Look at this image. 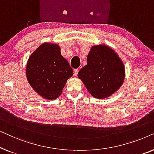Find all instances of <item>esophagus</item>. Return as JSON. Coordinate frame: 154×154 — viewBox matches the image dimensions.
<instances>
[{
	"instance_id": "1",
	"label": "esophagus",
	"mask_w": 154,
	"mask_h": 154,
	"mask_svg": "<svg viewBox=\"0 0 154 154\" xmlns=\"http://www.w3.org/2000/svg\"><path fill=\"white\" fill-rule=\"evenodd\" d=\"M78 73H79V70H78L77 69H73V74H74L75 76H76V75H78Z\"/></svg>"
}]
</instances>
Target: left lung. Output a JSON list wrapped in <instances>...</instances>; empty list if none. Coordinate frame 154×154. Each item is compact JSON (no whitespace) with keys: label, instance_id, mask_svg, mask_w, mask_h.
<instances>
[{"label":"left lung","instance_id":"1","mask_svg":"<svg viewBox=\"0 0 154 154\" xmlns=\"http://www.w3.org/2000/svg\"><path fill=\"white\" fill-rule=\"evenodd\" d=\"M87 62L78 76L92 96L104 99L119 89L125 78V68L112 49L104 45L93 46Z\"/></svg>","mask_w":154,"mask_h":154}]
</instances>
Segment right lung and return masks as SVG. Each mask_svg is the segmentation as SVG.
Listing matches in <instances>:
<instances>
[{
    "label": "right lung",
    "instance_id": "right-lung-1",
    "mask_svg": "<svg viewBox=\"0 0 154 154\" xmlns=\"http://www.w3.org/2000/svg\"><path fill=\"white\" fill-rule=\"evenodd\" d=\"M26 74L33 90L48 100L62 94L66 81L73 73L56 44L43 43L29 58Z\"/></svg>",
    "mask_w": 154,
    "mask_h": 154
}]
</instances>
